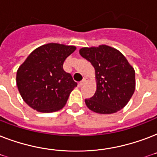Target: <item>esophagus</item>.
<instances>
[{"label":"esophagus","instance_id":"obj_1","mask_svg":"<svg viewBox=\"0 0 157 157\" xmlns=\"http://www.w3.org/2000/svg\"><path fill=\"white\" fill-rule=\"evenodd\" d=\"M86 82H87V79L86 78H84L83 80H82V81H81V82H80V84H79V85H80V86H84V85H85V84L86 83Z\"/></svg>","mask_w":157,"mask_h":157}]
</instances>
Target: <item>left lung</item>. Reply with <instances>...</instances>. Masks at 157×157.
I'll list each match as a JSON object with an SVG mask.
<instances>
[{
    "instance_id": "1",
    "label": "left lung",
    "mask_w": 157,
    "mask_h": 157,
    "mask_svg": "<svg viewBox=\"0 0 157 157\" xmlns=\"http://www.w3.org/2000/svg\"><path fill=\"white\" fill-rule=\"evenodd\" d=\"M79 53L95 69L96 91L86 99L89 109L112 114L124 108L135 90V71L118 50L107 45L83 47Z\"/></svg>"
}]
</instances>
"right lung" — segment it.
<instances>
[{
    "mask_svg": "<svg viewBox=\"0 0 157 157\" xmlns=\"http://www.w3.org/2000/svg\"><path fill=\"white\" fill-rule=\"evenodd\" d=\"M76 49L74 45L48 43L35 49L19 66L16 84L29 107L40 112H54L65 106L77 83L63 65Z\"/></svg>",
    "mask_w": 157,
    "mask_h": 157,
    "instance_id": "1",
    "label": "right lung"
}]
</instances>
